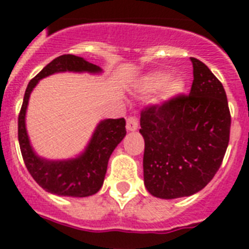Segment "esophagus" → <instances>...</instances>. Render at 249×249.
I'll use <instances>...</instances> for the list:
<instances>
[{"instance_id":"esophagus-1","label":"esophagus","mask_w":249,"mask_h":249,"mask_svg":"<svg viewBox=\"0 0 249 249\" xmlns=\"http://www.w3.org/2000/svg\"><path fill=\"white\" fill-rule=\"evenodd\" d=\"M126 129L129 132H134L138 129V119L136 116H129L126 119Z\"/></svg>"}]
</instances>
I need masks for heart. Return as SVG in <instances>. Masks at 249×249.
<instances>
[{"label":"heart","mask_w":249,"mask_h":249,"mask_svg":"<svg viewBox=\"0 0 249 249\" xmlns=\"http://www.w3.org/2000/svg\"><path fill=\"white\" fill-rule=\"evenodd\" d=\"M142 89L146 93H155L161 89L163 99H172L185 90V81L181 77H170L169 73L156 71L148 73L142 80Z\"/></svg>","instance_id":"obj_1"}]
</instances>
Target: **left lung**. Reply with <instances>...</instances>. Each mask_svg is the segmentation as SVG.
I'll return each mask as SVG.
<instances>
[{"instance_id":"8db88e82","label":"left lung","mask_w":249,"mask_h":249,"mask_svg":"<svg viewBox=\"0 0 249 249\" xmlns=\"http://www.w3.org/2000/svg\"><path fill=\"white\" fill-rule=\"evenodd\" d=\"M191 62L189 95L141 112L144 186L160 199L190 196L204 189L220 169L229 144L231 117L224 86L203 62Z\"/></svg>"}]
</instances>
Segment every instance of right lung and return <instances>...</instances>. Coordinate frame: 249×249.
Listing matches in <instances>:
<instances>
[{
    "label": "right lung",
    "mask_w": 249,
    "mask_h": 249,
    "mask_svg": "<svg viewBox=\"0 0 249 249\" xmlns=\"http://www.w3.org/2000/svg\"><path fill=\"white\" fill-rule=\"evenodd\" d=\"M59 72L102 73V68L81 56L66 54L52 60L29 81L18 119V138L27 169L38 185L60 196L86 197L97 194L105 181L108 160L126 134L124 119H106L97 125L89 143L80 155L71 159L49 160L35 152L25 128L29 97L38 81Z\"/></svg>",
    "instance_id": "1"
}]
</instances>
